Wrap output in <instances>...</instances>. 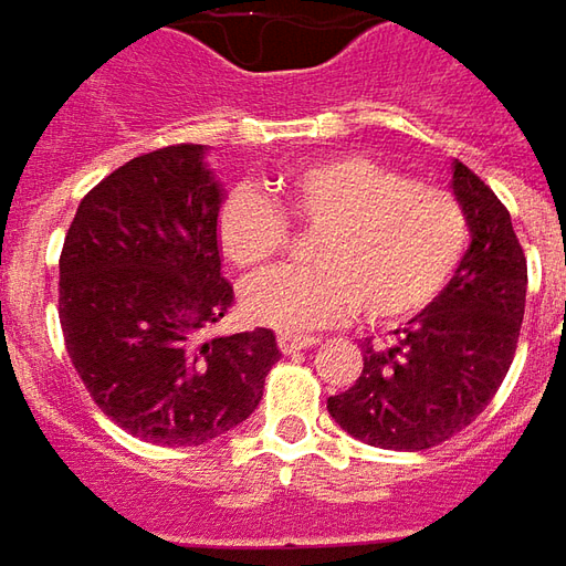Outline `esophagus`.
I'll use <instances>...</instances> for the list:
<instances>
[{"instance_id":"1","label":"esophagus","mask_w":566,"mask_h":566,"mask_svg":"<svg viewBox=\"0 0 566 566\" xmlns=\"http://www.w3.org/2000/svg\"><path fill=\"white\" fill-rule=\"evenodd\" d=\"M317 343H321L317 337H295V334H280L276 337L280 353H298V349H308V346H317Z\"/></svg>"}]
</instances>
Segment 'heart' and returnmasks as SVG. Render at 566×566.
<instances>
[{
	"label": "heart",
	"instance_id": "b5f03b06",
	"mask_svg": "<svg viewBox=\"0 0 566 566\" xmlns=\"http://www.w3.org/2000/svg\"><path fill=\"white\" fill-rule=\"evenodd\" d=\"M273 197L235 186L217 207V249L239 271H258L290 239L286 218L321 227L315 268H280L242 286V312L273 331H312L359 308L371 324L424 312L463 261L469 223L444 188L409 182L365 154L293 166Z\"/></svg>",
	"mask_w": 566,
	"mask_h": 566
}]
</instances>
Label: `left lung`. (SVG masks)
I'll return each mask as SVG.
<instances>
[{
  "mask_svg": "<svg viewBox=\"0 0 566 566\" xmlns=\"http://www.w3.org/2000/svg\"><path fill=\"white\" fill-rule=\"evenodd\" d=\"M450 188L472 235L453 280L394 331L390 346L365 343L359 380L327 400L334 422L371 447L441 444L475 422L511 371L526 308V258L507 207L460 160Z\"/></svg>",
  "mask_w": 566,
  "mask_h": 566,
  "instance_id": "1",
  "label": "left lung"
}]
</instances>
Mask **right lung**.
<instances>
[{"label":"right lung","mask_w":566,"mask_h":566,"mask_svg":"<svg viewBox=\"0 0 566 566\" xmlns=\"http://www.w3.org/2000/svg\"><path fill=\"white\" fill-rule=\"evenodd\" d=\"M205 150L172 144L109 172L77 205L59 258V321L87 394L164 447L245 422L280 361L268 327L198 337L232 305L213 235L223 188Z\"/></svg>","instance_id":"obj_1"}]
</instances>
